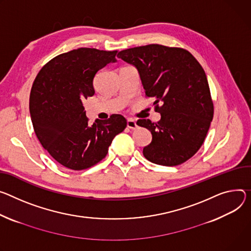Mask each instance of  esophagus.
Instances as JSON below:
<instances>
[{"mask_svg": "<svg viewBox=\"0 0 251 251\" xmlns=\"http://www.w3.org/2000/svg\"><path fill=\"white\" fill-rule=\"evenodd\" d=\"M127 127L134 130V129L137 128V124H136V122L134 120L129 119V120H127Z\"/></svg>", "mask_w": 251, "mask_h": 251, "instance_id": "1", "label": "esophagus"}]
</instances>
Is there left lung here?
I'll use <instances>...</instances> for the list:
<instances>
[{
  "label": "left lung",
  "mask_w": 251,
  "mask_h": 251,
  "mask_svg": "<svg viewBox=\"0 0 251 251\" xmlns=\"http://www.w3.org/2000/svg\"><path fill=\"white\" fill-rule=\"evenodd\" d=\"M117 57L136 67L145 95L155 99L153 105L161 115L157 123L137 121L152 134L151 143L143 148L144 157L163 166L184 163L203 144L213 118L203 68L187 50L158 44L123 50Z\"/></svg>",
  "instance_id": "8db88e82"
}]
</instances>
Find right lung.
<instances>
[{"mask_svg":"<svg viewBox=\"0 0 251 251\" xmlns=\"http://www.w3.org/2000/svg\"><path fill=\"white\" fill-rule=\"evenodd\" d=\"M117 51L79 48L61 54L38 73L30 94V114L37 138L61 165L83 170L100 162L127 120L113 114L89 125L84 99L93 96L96 73L115 63Z\"/></svg>","mask_w":251,"mask_h":251,"instance_id":"add662e5","label":"right lung"}]
</instances>
